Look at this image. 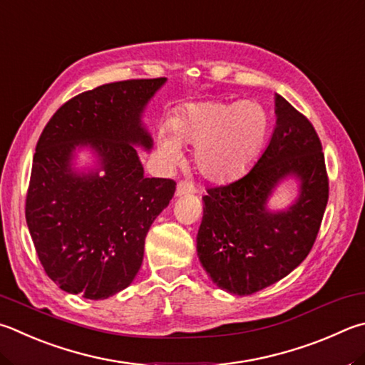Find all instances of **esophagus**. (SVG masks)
Segmentation results:
<instances>
[{"mask_svg": "<svg viewBox=\"0 0 365 365\" xmlns=\"http://www.w3.org/2000/svg\"><path fill=\"white\" fill-rule=\"evenodd\" d=\"M190 193H195V187L188 182H178L177 183V190H175V195L177 196H183V195H190Z\"/></svg>", "mask_w": 365, "mask_h": 365, "instance_id": "esophagus-1", "label": "esophagus"}]
</instances>
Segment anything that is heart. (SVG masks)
Listing matches in <instances>:
<instances>
[{
  "label": "heart",
  "instance_id": "1",
  "mask_svg": "<svg viewBox=\"0 0 365 365\" xmlns=\"http://www.w3.org/2000/svg\"><path fill=\"white\" fill-rule=\"evenodd\" d=\"M269 118L258 102H197L158 132V151L168 164L182 161V142L195 145V164L212 182L242 175L260 155Z\"/></svg>",
  "mask_w": 365,
  "mask_h": 365
}]
</instances>
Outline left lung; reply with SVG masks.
<instances>
[{
  "instance_id": "obj_1",
  "label": "left lung",
  "mask_w": 365,
  "mask_h": 365,
  "mask_svg": "<svg viewBox=\"0 0 365 365\" xmlns=\"http://www.w3.org/2000/svg\"><path fill=\"white\" fill-rule=\"evenodd\" d=\"M274 113L273 135L254 168L202 196L197 257L217 287L233 295L255 294L294 271L313 247L329 200L313 124L279 94ZM289 178L299 182V196L287 210L271 211L269 197Z\"/></svg>"
}]
</instances>
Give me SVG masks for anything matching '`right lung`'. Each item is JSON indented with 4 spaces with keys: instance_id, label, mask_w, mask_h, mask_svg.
<instances>
[{
    "instance_id": "obj_1",
    "label": "right lung",
    "mask_w": 365,
    "mask_h": 365,
    "mask_svg": "<svg viewBox=\"0 0 365 365\" xmlns=\"http://www.w3.org/2000/svg\"><path fill=\"white\" fill-rule=\"evenodd\" d=\"M165 81L129 79L83 92L39 137L25 217L46 274L65 292L103 300L142 267L151 223L175 193L170 178L143 175L135 148L153 147L142 115ZM81 148L98 156L97 170L74 169Z\"/></svg>"
}]
</instances>
